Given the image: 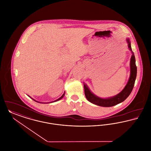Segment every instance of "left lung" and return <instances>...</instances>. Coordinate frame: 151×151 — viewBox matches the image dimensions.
Listing matches in <instances>:
<instances>
[{
	"label": "left lung",
	"mask_w": 151,
	"mask_h": 151,
	"mask_svg": "<svg viewBox=\"0 0 151 151\" xmlns=\"http://www.w3.org/2000/svg\"><path fill=\"white\" fill-rule=\"evenodd\" d=\"M129 51H131L132 56L130 60V76L127 84L124 89L115 96L108 98L99 97L92 93L86 84L84 83V88L85 96L87 99L91 103L99 106L109 107L114 106L120 103H122L129 96L133 89L134 82L137 75V67L136 65V60L133 51L131 48V42L129 38L126 39Z\"/></svg>",
	"instance_id": "8db88e82"
}]
</instances>
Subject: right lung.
Masks as SVG:
<instances>
[{
  "label": "right lung",
  "instance_id": "right-lung-1",
  "mask_svg": "<svg viewBox=\"0 0 151 151\" xmlns=\"http://www.w3.org/2000/svg\"><path fill=\"white\" fill-rule=\"evenodd\" d=\"M64 94H65V92H64V93L63 94L62 96H61L60 98H59V99H58L57 100H55V101H51V102H50V103H53V102H55V101H59V100H61V99H62V98H63V97H64ZM29 96V98H31V97H30L29 96ZM31 99H32V100H34V101H36V102H37V103H44V104H45V103H41V102H39V101H37L36 100H34V99H32V98H31Z\"/></svg>",
  "mask_w": 151,
  "mask_h": 151
}]
</instances>
